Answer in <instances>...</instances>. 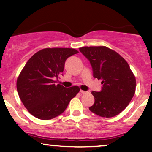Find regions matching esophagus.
I'll return each instance as SVG.
<instances>
[{"mask_svg": "<svg viewBox=\"0 0 152 152\" xmlns=\"http://www.w3.org/2000/svg\"><path fill=\"white\" fill-rule=\"evenodd\" d=\"M80 92L81 93H82V94H85V93H87L86 91H82V90H80Z\"/></svg>", "mask_w": 152, "mask_h": 152, "instance_id": "1", "label": "esophagus"}]
</instances>
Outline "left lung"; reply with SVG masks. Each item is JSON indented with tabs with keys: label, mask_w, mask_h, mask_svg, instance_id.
<instances>
[{
	"label": "left lung",
	"mask_w": 152,
	"mask_h": 152,
	"mask_svg": "<svg viewBox=\"0 0 152 152\" xmlns=\"http://www.w3.org/2000/svg\"><path fill=\"white\" fill-rule=\"evenodd\" d=\"M80 51L90 61L93 77L101 80L102 84L99 92H91L95 102L89 110L101 117L118 115L127 107L136 91V78L128 63L105 46L82 47Z\"/></svg>",
	"instance_id": "left-lung-1"
}]
</instances>
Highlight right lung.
Instances as JSON below:
<instances>
[{"instance_id":"add662e5","label":"right lung","mask_w":152,"mask_h":152,"mask_svg":"<svg viewBox=\"0 0 152 152\" xmlns=\"http://www.w3.org/2000/svg\"><path fill=\"white\" fill-rule=\"evenodd\" d=\"M77 53L73 48H45L35 53L25 65L16 88L25 107L34 117L41 120L57 117L79 93L78 86L65 88L55 81L62 75L66 60Z\"/></svg>"}]
</instances>
